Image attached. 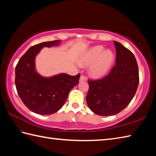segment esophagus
Here are the masks:
<instances>
[{
	"mask_svg": "<svg viewBox=\"0 0 156 156\" xmlns=\"http://www.w3.org/2000/svg\"><path fill=\"white\" fill-rule=\"evenodd\" d=\"M84 80H86V77L84 76V75H81L80 76V81H84Z\"/></svg>",
	"mask_w": 156,
	"mask_h": 156,
	"instance_id": "obj_1",
	"label": "esophagus"
}]
</instances>
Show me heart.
Listing matches in <instances>:
<instances>
[{"label": "heart", "mask_w": 156, "mask_h": 156, "mask_svg": "<svg viewBox=\"0 0 156 156\" xmlns=\"http://www.w3.org/2000/svg\"><path fill=\"white\" fill-rule=\"evenodd\" d=\"M114 61V54L111 50H105L102 45L95 46L86 53L79 59L80 66L89 67V74L93 77H101L107 73Z\"/></svg>", "instance_id": "b5f03b06"}]
</instances>
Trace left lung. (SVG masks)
Returning <instances> with one entry per match:
<instances>
[{"label": "left lung", "mask_w": 156, "mask_h": 156, "mask_svg": "<svg viewBox=\"0 0 156 156\" xmlns=\"http://www.w3.org/2000/svg\"><path fill=\"white\" fill-rule=\"evenodd\" d=\"M115 64L105 77L88 80L86 98L94 113L111 116L119 113L130 103L140 82L137 63L133 53L114 41Z\"/></svg>", "instance_id": "1"}]
</instances>
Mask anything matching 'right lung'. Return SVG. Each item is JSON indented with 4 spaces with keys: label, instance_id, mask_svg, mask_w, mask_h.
Listing matches in <instances>:
<instances>
[{
    "label": "right lung",
    "instance_id": "add662e5",
    "mask_svg": "<svg viewBox=\"0 0 156 156\" xmlns=\"http://www.w3.org/2000/svg\"><path fill=\"white\" fill-rule=\"evenodd\" d=\"M59 43V40H55L32 46L16 66L15 86L19 97L29 110L39 115H51L58 111L80 77V74H59L44 78L36 72L35 58L41 49L57 45Z\"/></svg>",
    "mask_w": 156,
    "mask_h": 156
}]
</instances>
